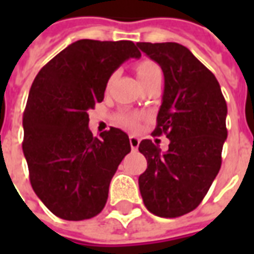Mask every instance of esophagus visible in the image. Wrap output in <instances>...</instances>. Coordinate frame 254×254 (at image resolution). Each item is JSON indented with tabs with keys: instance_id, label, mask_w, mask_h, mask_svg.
<instances>
[{
	"instance_id": "1",
	"label": "esophagus",
	"mask_w": 254,
	"mask_h": 254,
	"mask_svg": "<svg viewBox=\"0 0 254 254\" xmlns=\"http://www.w3.org/2000/svg\"><path fill=\"white\" fill-rule=\"evenodd\" d=\"M129 143H130L133 151H136L138 148V144H140V138L137 136H129Z\"/></svg>"
}]
</instances>
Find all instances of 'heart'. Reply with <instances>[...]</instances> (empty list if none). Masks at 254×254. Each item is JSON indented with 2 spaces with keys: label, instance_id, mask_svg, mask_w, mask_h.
I'll use <instances>...</instances> for the list:
<instances>
[{
  "label": "heart",
  "instance_id": "obj_1",
  "mask_svg": "<svg viewBox=\"0 0 254 254\" xmlns=\"http://www.w3.org/2000/svg\"><path fill=\"white\" fill-rule=\"evenodd\" d=\"M136 72H137V76L140 78L141 84H145L149 80H152L156 76H162V72H160V67L158 64H155L154 61H149V60H144L141 63H138L136 65ZM117 76V72L113 73L109 78V85L114 80V77ZM140 121H141V116L137 114V113H129V111H124V113H120L117 116V122L121 125V127H127V129H137L138 125H140Z\"/></svg>",
  "mask_w": 254,
  "mask_h": 254
}]
</instances>
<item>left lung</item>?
Here are the masks:
<instances>
[{
  "mask_svg": "<svg viewBox=\"0 0 254 254\" xmlns=\"http://www.w3.org/2000/svg\"><path fill=\"white\" fill-rule=\"evenodd\" d=\"M165 74L155 136L165 133L169 149L143 140L138 151L147 170L138 177L144 205L160 218H178L202 201L218 176L227 138V105L213 73L189 49L174 42H138Z\"/></svg>",
  "mask_w": 254,
  "mask_h": 254,
  "instance_id": "left-lung-1",
  "label": "left lung"
}]
</instances>
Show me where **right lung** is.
<instances>
[{
  "label": "right lung",
  "instance_id": "right-lung-1",
  "mask_svg": "<svg viewBox=\"0 0 254 254\" xmlns=\"http://www.w3.org/2000/svg\"><path fill=\"white\" fill-rule=\"evenodd\" d=\"M140 57L130 41L81 39L36 74L23 114V152L31 187L58 218L84 220L105 208L111 178L130 143L118 127L94 137L88 110L103 100L117 67Z\"/></svg>",
  "mask_w": 254,
  "mask_h": 254
}]
</instances>
